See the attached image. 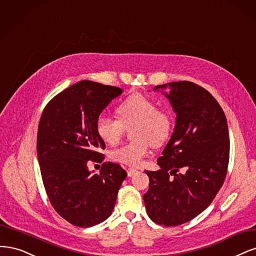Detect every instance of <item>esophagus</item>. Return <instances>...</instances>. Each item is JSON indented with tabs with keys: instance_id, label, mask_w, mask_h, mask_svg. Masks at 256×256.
<instances>
[{
	"instance_id": "1",
	"label": "esophagus",
	"mask_w": 256,
	"mask_h": 256,
	"mask_svg": "<svg viewBox=\"0 0 256 256\" xmlns=\"http://www.w3.org/2000/svg\"><path fill=\"white\" fill-rule=\"evenodd\" d=\"M137 172H138L137 169H132V168H130V169H128V176H133L134 174H136Z\"/></svg>"
}]
</instances>
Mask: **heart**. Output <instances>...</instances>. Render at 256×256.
<instances>
[{
  "label": "heart",
  "instance_id": "b5f03b06",
  "mask_svg": "<svg viewBox=\"0 0 256 256\" xmlns=\"http://www.w3.org/2000/svg\"><path fill=\"white\" fill-rule=\"evenodd\" d=\"M118 118L100 114L96 122V133L104 142L116 144L132 128L133 142L114 149V160L130 167H138L149 154L151 144L162 146L168 142L173 130V118L169 110L158 108L152 98L142 94H133L117 107Z\"/></svg>",
  "mask_w": 256,
  "mask_h": 256
}]
</instances>
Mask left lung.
I'll list each match as a JSON object with an SVG mask.
<instances>
[{
    "label": "left lung",
    "instance_id": "left-lung-1",
    "mask_svg": "<svg viewBox=\"0 0 256 256\" xmlns=\"http://www.w3.org/2000/svg\"><path fill=\"white\" fill-rule=\"evenodd\" d=\"M166 96L176 112L174 132L149 176L144 194L148 216L174 226L194 219L215 199L226 176L230 139L226 114L208 90L192 82H172Z\"/></svg>",
    "mask_w": 256,
    "mask_h": 256
}]
</instances>
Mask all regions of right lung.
<instances>
[{"mask_svg": "<svg viewBox=\"0 0 256 256\" xmlns=\"http://www.w3.org/2000/svg\"><path fill=\"white\" fill-rule=\"evenodd\" d=\"M121 94L118 87L80 80L56 94L41 114L37 155L42 182L54 210L73 226H94L108 218L128 176L116 162H103L94 174L87 166L104 160L96 122Z\"/></svg>", "mask_w": 256, "mask_h": 256, "instance_id": "right-lung-1", "label": "right lung"}]
</instances>
